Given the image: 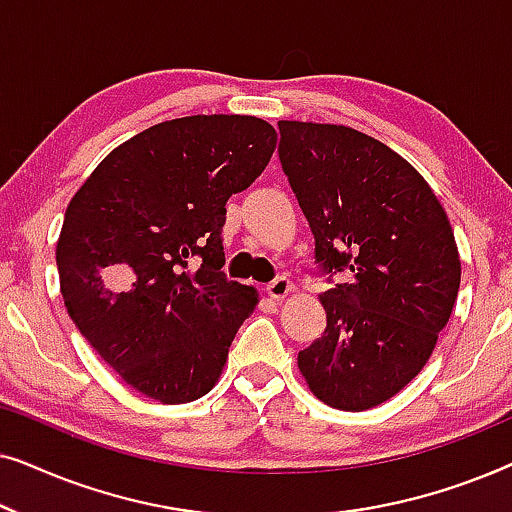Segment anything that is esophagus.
Here are the masks:
<instances>
[{
	"instance_id": "esophagus-1",
	"label": "esophagus",
	"mask_w": 512,
	"mask_h": 512,
	"mask_svg": "<svg viewBox=\"0 0 512 512\" xmlns=\"http://www.w3.org/2000/svg\"><path fill=\"white\" fill-rule=\"evenodd\" d=\"M291 289H293V284L289 282V279H286V277H275L268 286H265V293H268L270 298L282 300L284 296H289Z\"/></svg>"
}]
</instances>
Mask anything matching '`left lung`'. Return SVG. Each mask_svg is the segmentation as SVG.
Listing matches in <instances>:
<instances>
[{
    "label": "left lung",
    "instance_id": "1",
    "mask_svg": "<svg viewBox=\"0 0 512 512\" xmlns=\"http://www.w3.org/2000/svg\"><path fill=\"white\" fill-rule=\"evenodd\" d=\"M279 163L314 235L324 335L298 352L312 394L361 412L426 366L450 321L461 263L445 209L408 160L345 125L279 121Z\"/></svg>",
    "mask_w": 512,
    "mask_h": 512
}]
</instances>
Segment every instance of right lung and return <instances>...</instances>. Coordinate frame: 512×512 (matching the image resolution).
Here are the masks:
<instances>
[{
    "mask_svg": "<svg viewBox=\"0 0 512 512\" xmlns=\"http://www.w3.org/2000/svg\"><path fill=\"white\" fill-rule=\"evenodd\" d=\"M275 144L256 116L174 118L111 151L69 202L55 249L65 307L139 394L177 405L219 380L258 303L221 272L226 202Z\"/></svg>",
    "mask_w": 512,
    "mask_h": 512,
    "instance_id": "1",
    "label": "right lung"
}]
</instances>
